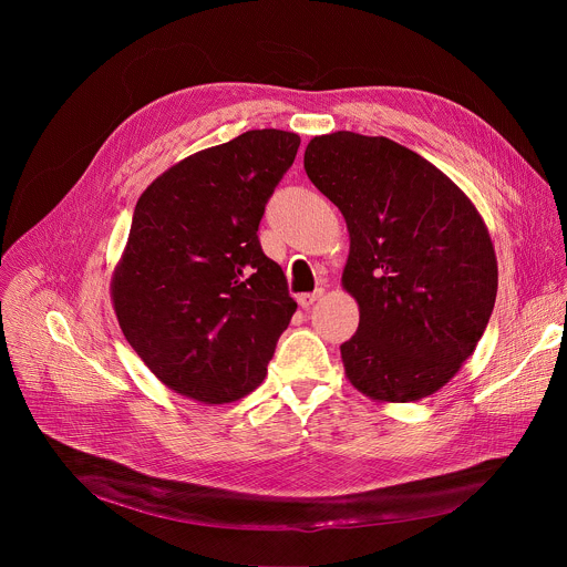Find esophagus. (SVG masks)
I'll list each match as a JSON object with an SVG mask.
<instances>
[{
	"mask_svg": "<svg viewBox=\"0 0 567 567\" xmlns=\"http://www.w3.org/2000/svg\"><path fill=\"white\" fill-rule=\"evenodd\" d=\"M320 293H322L320 289L313 291V293H300V296H298V305H300L302 309H307V307H311V305L320 298Z\"/></svg>",
	"mask_w": 567,
	"mask_h": 567,
	"instance_id": "esophagus-1",
	"label": "esophagus"
}]
</instances>
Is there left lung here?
Instances as JSON below:
<instances>
[{
    "label": "left lung",
    "instance_id": "obj_1",
    "mask_svg": "<svg viewBox=\"0 0 567 567\" xmlns=\"http://www.w3.org/2000/svg\"><path fill=\"white\" fill-rule=\"evenodd\" d=\"M305 173L346 217L343 289L359 330L341 346L350 383L406 403L473 354L498 291V262L471 199L431 161L385 136H313Z\"/></svg>",
    "mask_w": 567,
    "mask_h": 567
}]
</instances>
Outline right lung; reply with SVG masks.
<instances>
[{
    "instance_id": "1",
    "label": "right lung",
    "mask_w": 567,
    "mask_h": 567,
    "mask_svg": "<svg viewBox=\"0 0 567 567\" xmlns=\"http://www.w3.org/2000/svg\"><path fill=\"white\" fill-rule=\"evenodd\" d=\"M298 145L285 130L245 132L186 156L136 202L112 302L134 352L184 396L256 390L298 307L258 239Z\"/></svg>"
}]
</instances>
